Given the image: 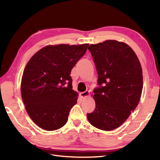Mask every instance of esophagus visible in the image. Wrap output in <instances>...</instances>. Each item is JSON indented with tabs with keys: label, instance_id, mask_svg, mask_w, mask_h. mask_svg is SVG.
Wrapping results in <instances>:
<instances>
[{
	"label": "esophagus",
	"instance_id": "obj_1",
	"mask_svg": "<svg viewBox=\"0 0 160 160\" xmlns=\"http://www.w3.org/2000/svg\"><path fill=\"white\" fill-rule=\"evenodd\" d=\"M89 94V91H84V92H82V93H80V95H81V97L82 98L85 99V98H87V97H88Z\"/></svg>",
	"mask_w": 160,
	"mask_h": 160
}]
</instances>
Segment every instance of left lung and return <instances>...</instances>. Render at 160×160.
<instances>
[{"label":"left lung","mask_w":160,"mask_h":160,"mask_svg":"<svg viewBox=\"0 0 160 160\" xmlns=\"http://www.w3.org/2000/svg\"><path fill=\"white\" fill-rule=\"evenodd\" d=\"M88 49L98 74L93 90L95 108L89 123L104 131L122 125L136 108L143 88L142 69L135 52L123 42L107 40Z\"/></svg>","instance_id":"left-lung-1"}]
</instances>
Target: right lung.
<instances>
[{
  "mask_svg": "<svg viewBox=\"0 0 160 160\" xmlns=\"http://www.w3.org/2000/svg\"><path fill=\"white\" fill-rule=\"evenodd\" d=\"M89 44H61L42 48L28 61L21 80V95L27 113L38 127L54 131L64 126L77 103L71 72Z\"/></svg>",
  "mask_w": 160,
  "mask_h": 160,
  "instance_id": "right-lung-1",
  "label": "right lung"
}]
</instances>
